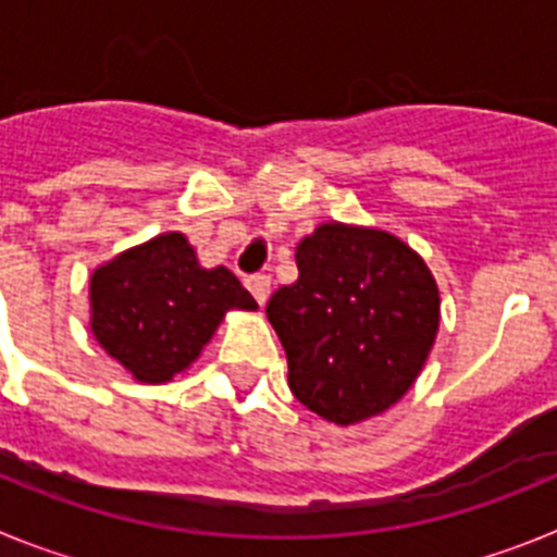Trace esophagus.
I'll return each mask as SVG.
<instances>
[{
  "instance_id": "esophagus-1",
  "label": "esophagus",
  "mask_w": 557,
  "mask_h": 557,
  "mask_svg": "<svg viewBox=\"0 0 557 557\" xmlns=\"http://www.w3.org/2000/svg\"><path fill=\"white\" fill-rule=\"evenodd\" d=\"M245 287L250 289V295H253L256 301L264 304L270 295V275H264V273L248 275V278H245Z\"/></svg>"
}]
</instances>
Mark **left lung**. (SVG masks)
Here are the masks:
<instances>
[{
	"instance_id": "1",
	"label": "left lung",
	"mask_w": 557,
	"mask_h": 557,
	"mask_svg": "<svg viewBox=\"0 0 557 557\" xmlns=\"http://www.w3.org/2000/svg\"><path fill=\"white\" fill-rule=\"evenodd\" d=\"M295 262L298 282L268 301L289 391L343 426L385 412L435 343L441 298L426 264L385 231L339 223L307 236Z\"/></svg>"
}]
</instances>
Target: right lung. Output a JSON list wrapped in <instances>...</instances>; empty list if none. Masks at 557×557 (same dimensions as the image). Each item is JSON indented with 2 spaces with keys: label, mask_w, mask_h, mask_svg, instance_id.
I'll return each instance as SVG.
<instances>
[{
  "label": "right lung",
  "mask_w": 557,
  "mask_h": 557,
  "mask_svg": "<svg viewBox=\"0 0 557 557\" xmlns=\"http://www.w3.org/2000/svg\"><path fill=\"white\" fill-rule=\"evenodd\" d=\"M231 307L256 309L228 268L206 270L184 234H161L91 275V332L139 382L195 362Z\"/></svg>",
  "instance_id": "obj_1"
}]
</instances>
